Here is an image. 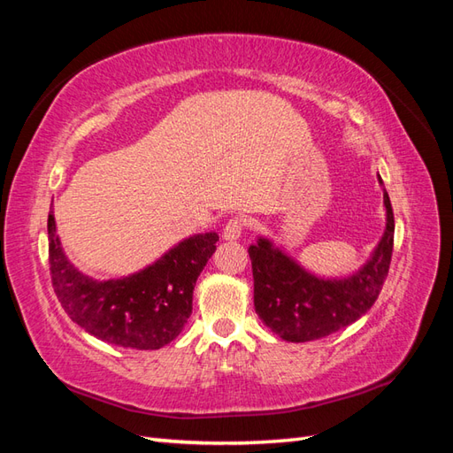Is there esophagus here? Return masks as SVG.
I'll return each mask as SVG.
<instances>
[{
    "label": "esophagus",
    "instance_id": "34e87169",
    "mask_svg": "<svg viewBox=\"0 0 453 453\" xmlns=\"http://www.w3.org/2000/svg\"><path fill=\"white\" fill-rule=\"evenodd\" d=\"M243 234V219L242 218H232L226 224L224 232H221V237L226 239V242H237L239 237Z\"/></svg>",
    "mask_w": 453,
    "mask_h": 453
}]
</instances>
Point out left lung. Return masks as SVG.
<instances>
[{"label": "left lung", "mask_w": 453, "mask_h": 453, "mask_svg": "<svg viewBox=\"0 0 453 453\" xmlns=\"http://www.w3.org/2000/svg\"><path fill=\"white\" fill-rule=\"evenodd\" d=\"M380 185L383 180L378 175ZM386 229L370 258L349 276H319L276 247L273 239L258 237L249 247L255 280V311L261 321L288 342H307L329 336L358 321L378 300L389 273L393 253L391 200L383 188Z\"/></svg>", "instance_id": "left-lung-1"}]
</instances>
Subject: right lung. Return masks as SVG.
Wrapping results in <instances>:
<instances>
[{
  "instance_id": "1",
  "label": "right lung",
  "mask_w": 453,
  "mask_h": 453,
  "mask_svg": "<svg viewBox=\"0 0 453 453\" xmlns=\"http://www.w3.org/2000/svg\"><path fill=\"white\" fill-rule=\"evenodd\" d=\"M218 239L216 232L195 234L138 273L97 280L67 258L50 211L48 257L54 292L70 319L99 341L157 350L177 339L190 317L192 292Z\"/></svg>"
}]
</instances>
